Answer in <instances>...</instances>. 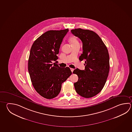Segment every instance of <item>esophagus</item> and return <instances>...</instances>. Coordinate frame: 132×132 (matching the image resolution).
Here are the masks:
<instances>
[{
	"label": "esophagus",
	"instance_id": "34e87169",
	"mask_svg": "<svg viewBox=\"0 0 132 132\" xmlns=\"http://www.w3.org/2000/svg\"><path fill=\"white\" fill-rule=\"evenodd\" d=\"M70 70H71V72H73V71H74V69H72V68H70Z\"/></svg>",
	"mask_w": 132,
	"mask_h": 132
}]
</instances>
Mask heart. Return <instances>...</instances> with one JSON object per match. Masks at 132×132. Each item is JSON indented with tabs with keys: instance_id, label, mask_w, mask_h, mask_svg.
Returning a JSON list of instances; mask_svg holds the SVG:
<instances>
[{
	"instance_id": "heart-1",
	"label": "heart",
	"mask_w": 132,
	"mask_h": 132,
	"mask_svg": "<svg viewBox=\"0 0 132 132\" xmlns=\"http://www.w3.org/2000/svg\"><path fill=\"white\" fill-rule=\"evenodd\" d=\"M70 43L71 44V46H74V45H77L79 44L78 41L77 40V38L74 37V36H71L70 38L69 39Z\"/></svg>"
}]
</instances>
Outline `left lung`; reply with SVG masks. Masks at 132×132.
I'll list each match as a JSON object with an SVG mask.
<instances>
[{"instance_id":"8db88e82","label":"left lung","mask_w":132,"mask_h":132,"mask_svg":"<svg viewBox=\"0 0 132 132\" xmlns=\"http://www.w3.org/2000/svg\"><path fill=\"white\" fill-rule=\"evenodd\" d=\"M82 43L81 61H85V70L75 69L73 73L78 80L74 83L76 92L85 98L93 97L99 93L106 81L109 72V55L107 47L94 32L77 28L71 30Z\"/></svg>"}]
</instances>
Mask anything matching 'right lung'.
I'll return each instance as SVG.
<instances>
[{"label": "right lung", "mask_w": 132, "mask_h": 132, "mask_svg": "<svg viewBox=\"0 0 132 132\" xmlns=\"http://www.w3.org/2000/svg\"><path fill=\"white\" fill-rule=\"evenodd\" d=\"M68 29L50 30L35 40L30 50L28 70L36 91L44 98L52 99L60 93L62 82L72 74L70 68H61L53 61L58 59L62 40Z\"/></svg>", "instance_id": "1"}]
</instances>
